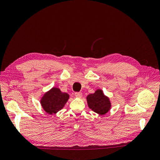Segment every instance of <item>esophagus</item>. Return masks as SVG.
<instances>
[{"instance_id": "1", "label": "esophagus", "mask_w": 160, "mask_h": 160, "mask_svg": "<svg viewBox=\"0 0 160 160\" xmlns=\"http://www.w3.org/2000/svg\"><path fill=\"white\" fill-rule=\"evenodd\" d=\"M82 93H81V92H75V97H77V98H81L82 97Z\"/></svg>"}]
</instances>
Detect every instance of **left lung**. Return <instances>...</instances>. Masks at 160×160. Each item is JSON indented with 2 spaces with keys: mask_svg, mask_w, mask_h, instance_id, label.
Instances as JSON below:
<instances>
[{
  "mask_svg": "<svg viewBox=\"0 0 160 160\" xmlns=\"http://www.w3.org/2000/svg\"><path fill=\"white\" fill-rule=\"evenodd\" d=\"M87 100L89 108L100 115L108 113L111 108L109 98L104 95L101 89H98L93 94L88 95Z\"/></svg>",
  "mask_w": 160,
  "mask_h": 160,
  "instance_id": "8db88e82",
  "label": "left lung"
}]
</instances>
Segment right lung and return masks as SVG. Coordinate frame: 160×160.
Here are the masks:
<instances>
[{"mask_svg": "<svg viewBox=\"0 0 160 160\" xmlns=\"http://www.w3.org/2000/svg\"><path fill=\"white\" fill-rule=\"evenodd\" d=\"M69 95L67 93H62L56 88H52L44 94L41 100L42 107L49 114H54L63 108Z\"/></svg>", "mask_w": 160, "mask_h": 160, "instance_id": "obj_1", "label": "right lung"}]
</instances>
